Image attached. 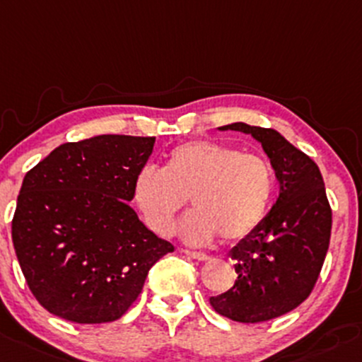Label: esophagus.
<instances>
[{
    "mask_svg": "<svg viewBox=\"0 0 362 362\" xmlns=\"http://www.w3.org/2000/svg\"><path fill=\"white\" fill-rule=\"evenodd\" d=\"M182 253H184L185 257H191V258H194V260H199V262H206V260H210V257H208L206 253H199V251L182 250Z\"/></svg>",
    "mask_w": 362,
    "mask_h": 362,
    "instance_id": "obj_1",
    "label": "esophagus"
}]
</instances>
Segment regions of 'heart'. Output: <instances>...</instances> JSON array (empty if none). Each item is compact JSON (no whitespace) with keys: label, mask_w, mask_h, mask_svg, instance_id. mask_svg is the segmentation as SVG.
<instances>
[{"label":"heart","mask_w":362,"mask_h":362,"mask_svg":"<svg viewBox=\"0 0 362 362\" xmlns=\"http://www.w3.org/2000/svg\"><path fill=\"white\" fill-rule=\"evenodd\" d=\"M272 191V168L260 154L194 140L171 149L163 171H140L133 197L147 226L161 235L171 234L175 218L191 199L194 211L180 223V235L203 245L215 234L223 241L250 235L265 218Z\"/></svg>","instance_id":"heart-1"}]
</instances>
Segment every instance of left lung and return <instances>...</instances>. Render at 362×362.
<instances>
[{
	"mask_svg": "<svg viewBox=\"0 0 362 362\" xmlns=\"http://www.w3.org/2000/svg\"><path fill=\"white\" fill-rule=\"evenodd\" d=\"M218 130L246 133L260 144L276 173L279 197L260 226L230 250L238 279L210 303L232 321H269L310 295L329 246L332 208L317 165L279 132L246 123Z\"/></svg>",
	"mask_w": 362,
	"mask_h": 362,
	"instance_id": "obj_1",
	"label": "left lung"
}]
</instances>
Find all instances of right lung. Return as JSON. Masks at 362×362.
Listing matches in <instances>:
<instances>
[{"label":"right lung","instance_id":"add662e5","mask_svg":"<svg viewBox=\"0 0 362 362\" xmlns=\"http://www.w3.org/2000/svg\"><path fill=\"white\" fill-rule=\"evenodd\" d=\"M156 136L98 135L53 149L28 171L11 239L29 290L50 314L98 325L119 319L173 245L130 206Z\"/></svg>","mask_w":362,"mask_h":362}]
</instances>
